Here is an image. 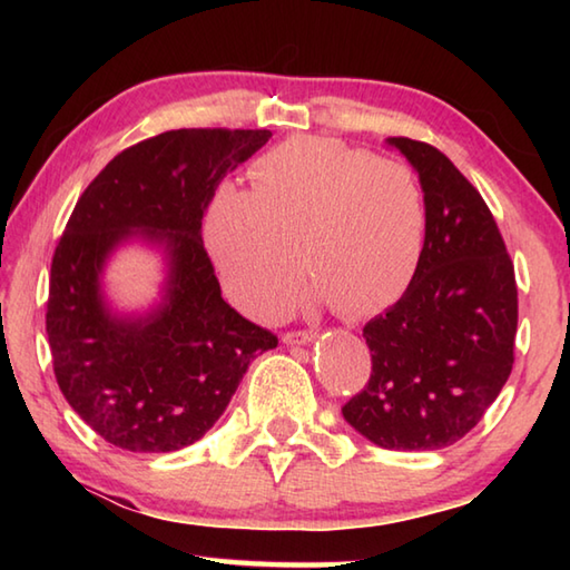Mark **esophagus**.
<instances>
[{"label": "esophagus", "instance_id": "34e87169", "mask_svg": "<svg viewBox=\"0 0 570 570\" xmlns=\"http://www.w3.org/2000/svg\"><path fill=\"white\" fill-rule=\"evenodd\" d=\"M316 335H318L316 331H288V333L282 335V341H284L286 345H306V343H311Z\"/></svg>", "mask_w": 570, "mask_h": 570}]
</instances>
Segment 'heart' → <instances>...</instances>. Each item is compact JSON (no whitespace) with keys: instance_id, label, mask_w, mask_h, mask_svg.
<instances>
[{"instance_id":"b5f03b06","label":"heart","mask_w":570,"mask_h":570,"mask_svg":"<svg viewBox=\"0 0 570 570\" xmlns=\"http://www.w3.org/2000/svg\"><path fill=\"white\" fill-rule=\"evenodd\" d=\"M249 184V193L223 186L205 215L213 262L242 308L259 318L284 313L301 264L316 298L347 318L402 296L429 223L423 188L406 164L298 135L262 154Z\"/></svg>"}]
</instances>
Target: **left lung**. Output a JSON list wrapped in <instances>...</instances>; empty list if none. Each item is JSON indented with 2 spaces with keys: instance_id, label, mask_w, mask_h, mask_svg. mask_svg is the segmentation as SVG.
I'll use <instances>...</instances> for the list:
<instances>
[{
  "instance_id": "1",
  "label": "left lung",
  "mask_w": 570,
  "mask_h": 570,
  "mask_svg": "<svg viewBox=\"0 0 570 570\" xmlns=\"http://www.w3.org/2000/svg\"><path fill=\"white\" fill-rule=\"evenodd\" d=\"M390 144L419 171L426 239L404 296L362 328L372 372L343 416L390 451H439L478 426L510 377L514 264L488 203L443 151Z\"/></svg>"
}]
</instances>
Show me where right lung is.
<instances>
[{
    "mask_svg": "<svg viewBox=\"0 0 570 570\" xmlns=\"http://www.w3.org/2000/svg\"><path fill=\"white\" fill-rule=\"evenodd\" d=\"M269 129H171L117 154L72 208L51 262L46 333L66 402L107 443L171 453L223 416L249 362L278 337L220 294L203 215ZM141 234L173 259L167 304L122 322L104 308L101 264Z\"/></svg>",
    "mask_w": 570,
    "mask_h": 570,
    "instance_id": "1",
    "label": "right lung"
}]
</instances>
